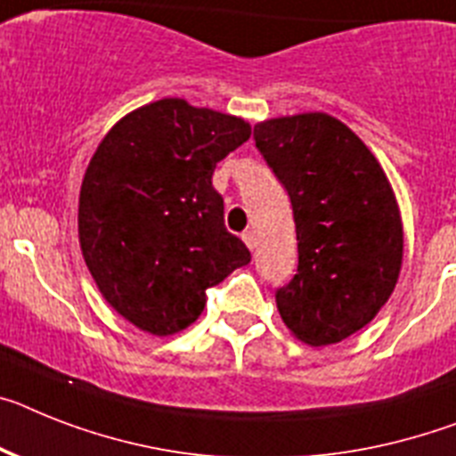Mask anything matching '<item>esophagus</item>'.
I'll return each mask as SVG.
<instances>
[{"mask_svg": "<svg viewBox=\"0 0 456 456\" xmlns=\"http://www.w3.org/2000/svg\"><path fill=\"white\" fill-rule=\"evenodd\" d=\"M240 239L246 240V246L250 248V250H255V246H257V239H255V232H250V229H248V232H243V236H240Z\"/></svg>", "mask_w": 456, "mask_h": 456, "instance_id": "1", "label": "esophagus"}]
</instances>
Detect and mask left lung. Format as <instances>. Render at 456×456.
Wrapping results in <instances>:
<instances>
[{
    "label": "left lung",
    "instance_id": "obj_1",
    "mask_svg": "<svg viewBox=\"0 0 456 456\" xmlns=\"http://www.w3.org/2000/svg\"><path fill=\"white\" fill-rule=\"evenodd\" d=\"M255 145L289 194L299 266L275 289L282 322L331 346L373 320L399 281L403 227L387 175L357 134L327 113L275 118Z\"/></svg>",
    "mask_w": 456,
    "mask_h": 456
}]
</instances>
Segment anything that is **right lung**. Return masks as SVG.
I'll return each mask as SVG.
<instances>
[{"instance_id":"right-lung-1","label":"right lung","mask_w":456,"mask_h":456,"mask_svg":"<svg viewBox=\"0 0 456 456\" xmlns=\"http://www.w3.org/2000/svg\"><path fill=\"white\" fill-rule=\"evenodd\" d=\"M248 139L240 118L159 99L122 118L90 159L80 250L104 299L143 331L190 327L206 289L250 264L213 187L216 164Z\"/></svg>"}]
</instances>
